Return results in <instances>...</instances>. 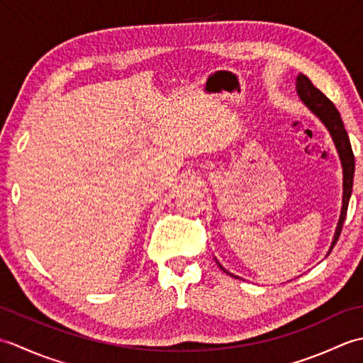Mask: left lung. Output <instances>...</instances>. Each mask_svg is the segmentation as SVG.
Wrapping results in <instances>:
<instances>
[{
    "instance_id": "8db88e82",
    "label": "left lung",
    "mask_w": 363,
    "mask_h": 363,
    "mask_svg": "<svg viewBox=\"0 0 363 363\" xmlns=\"http://www.w3.org/2000/svg\"><path fill=\"white\" fill-rule=\"evenodd\" d=\"M296 94L307 109H309L315 117H317L325 128L329 130L330 137H333L334 145L338 152V157H340L342 162V168H343V199H342V212H340V218H338L337 228H335V234H334V240L330 243V248L328 251H333V248L335 246L338 237H340L342 228H343V221L346 218V211H348V204H350V198L352 194V179H354V154H352V148L350 143V137L346 129L343 126V121L340 113L335 109V106L333 104L329 98H326L321 91L313 86L311 82V79L307 78L306 74H298L296 76ZM218 267L226 272L225 268L220 265V262L215 259ZM228 274L234 276L233 273L226 272ZM238 277V276H234Z\"/></svg>"
}]
</instances>
